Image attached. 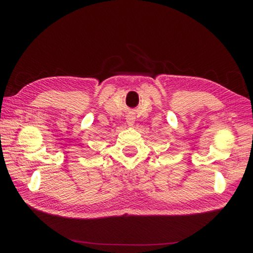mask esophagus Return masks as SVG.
I'll return each instance as SVG.
<instances>
[{"mask_svg": "<svg viewBox=\"0 0 253 253\" xmlns=\"http://www.w3.org/2000/svg\"><path fill=\"white\" fill-rule=\"evenodd\" d=\"M126 122L128 124V126H132V125H134V123H135V117L131 116V115H128L127 118H126Z\"/></svg>", "mask_w": 253, "mask_h": 253, "instance_id": "34e87169", "label": "esophagus"}]
</instances>
